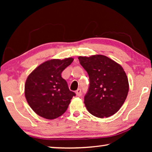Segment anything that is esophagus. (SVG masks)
Returning <instances> with one entry per match:
<instances>
[{
  "instance_id": "1",
  "label": "esophagus",
  "mask_w": 152,
  "mask_h": 152,
  "mask_svg": "<svg viewBox=\"0 0 152 152\" xmlns=\"http://www.w3.org/2000/svg\"><path fill=\"white\" fill-rule=\"evenodd\" d=\"M76 95L78 96H81V94H82L81 89L80 88H78V90H77V91H76Z\"/></svg>"
}]
</instances>
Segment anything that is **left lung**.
<instances>
[{
  "label": "left lung",
  "instance_id": "1",
  "mask_svg": "<svg viewBox=\"0 0 152 152\" xmlns=\"http://www.w3.org/2000/svg\"><path fill=\"white\" fill-rule=\"evenodd\" d=\"M78 60L89 76L84 96L88 112L99 118L109 117L120 109L129 92L127 76L119 64L102 55L80 56Z\"/></svg>",
  "mask_w": 152,
  "mask_h": 152
}]
</instances>
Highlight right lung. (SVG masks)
<instances>
[{
	"mask_svg": "<svg viewBox=\"0 0 152 152\" xmlns=\"http://www.w3.org/2000/svg\"><path fill=\"white\" fill-rule=\"evenodd\" d=\"M73 60L72 58L48 60L36 68L27 77L25 85V98L38 115L53 119L66 112L76 94L70 91L61 74Z\"/></svg>",
	"mask_w": 152,
	"mask_h": 152,
	"instance_id": "add662e5",
	"label": "right lung"
}]
</instances>
